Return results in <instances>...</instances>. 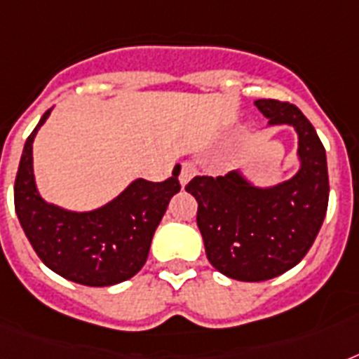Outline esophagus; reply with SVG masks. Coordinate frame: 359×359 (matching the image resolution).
Masks as SVG:
<instances>
[{
  "mask_svg": "<svg viewBox=\"0 0 359 359\" xmlns=\"http://www.w3.org/2000/svg\"><path fill=\"white\" fill-rule=\"evenodd\" d=\"M196 163L194 162H182V165H180V171H179V180L180 184L186 186V182L196 175Z\"/></svg>",
  "mask_w": 359,
  "mask_h": 359,
  "instance_id": "esophagus-1",
  "label": "esophagus"
}]
</instances>
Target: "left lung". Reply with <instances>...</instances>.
<instances>
[{"mask_svg": "<svg viewBox=\"0 0 359 359\" xmlns=\"http://www.w3.org/2000/svg\"><path fill=\"white\" fill-rule=\"evenodd\" d=\"M268 124H290L298 134L300 169L272 188H257L238 171L225 177H194L186 191L197 201V227L207 259L238 281L278 278L306 257L328 210L326 151L294 104L255 100Z\"/></svg>", "mask_w": 359, "mask_h": 359, "instance_id": "left-lung-1", "label": "left lung"}]
</instances>
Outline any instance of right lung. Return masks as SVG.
I'll list each match as a JSON object with an SVG mask.
<instances>
[{
    "label": "right lung",
    "instance_id": "1",
    "mask_svg": "<svg viewBox=\"0 0 359 359\" xmlns=\"http://www.w3.org/2000/svg\"><path fill=\"white\" fill-rule=\"evenodd\" d=\"M52 109L31 132L14 180V208L33 250L50 270L87 287H109L140 272L152 235L171 197L180 190V165L163 182L134 180L119 197L91 212L50 205L36 191L33 140Z\"/></svg>",
    "mask_w": 359,
    "mask_h": 359
}]
</instances>
